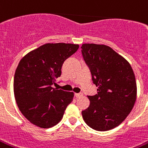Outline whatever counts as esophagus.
I'll return each mask as SVG.
<instances>
[{"instance_id": "1", "label": "esophagus", "mask_w": 148, "mask_h": 148, "mask_svg": "<svg viewBox=\"0 0 148 148\" xmlns=\"http://www.w3.org/2000/svg\"><path fill=\"white\" fill-rule=\"evenodd\" d=\"M74 95H75L76 98H80V97H82V95H83V94L82 93H76Z\"/></svg>"}]
</instances>
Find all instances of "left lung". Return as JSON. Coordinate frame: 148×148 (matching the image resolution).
<instances>
[{
    "label": "left lung",
    "instance_id": "obj_1",
    "mask_svg": "<svg viewBox=\"0 0 148 148\" xmlns=\"http://www.w3.org/2000/svg\"><path fill=\"white\" fill-rule=\"evenodd\" d=\"M83 60L89 67L97 94L88 95L89 107L82 112L88 126L98 131L116 127L133 108L137 86L132 67L110 47L84 44Z\"/></svg>",
    "mask_w": 148,
    "mask_h": 148
}]
</instances>
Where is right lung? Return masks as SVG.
Instances as JSON below:
<instances>
[{"label": "right lung", "instance_id": "add662e5", "mask_svg": "<svg viewBox=\"0 0 148 148\" xmlns=\"http://www.w3.org/2000/svg\"><path fill=\"white\" fill-rule=\"evenodd\" d=\"M79 48L73 44H45L24 56L14 78V92L19 110L40 128L60 122L74 93L53 87L67 58Z\"/></svg>", "mask_w": 148, "mask_h": 148}]
</instances>
